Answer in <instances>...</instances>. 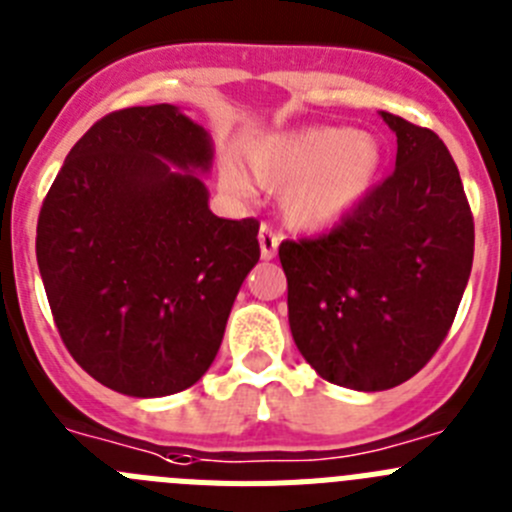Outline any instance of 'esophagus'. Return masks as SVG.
I'll return each mask as SVG.
<instances>
[{
    "instance_id": "obj_1",
    "label": "esophagus",
    "mask_w": 512,
    "mask_h": 512,
    "mask_svg": "<svg viewBox=\"0 0 512 512\" xmlns=\"http://www.w3.org/2000/svg\"><path fill=\"white\" fill-rule=\"evenodd\" d=\"M257 237H260L262 260H273L275 252H278V245H280V234H275L270 224H262L260 234H257Z\"/></svg>"
}]
</instances>
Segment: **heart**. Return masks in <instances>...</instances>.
<instances>
[{
    "label": "heart",
    "mask_w": 512,
    "mask_h": 512,
    "mask_svg": "<svg viewBox=\"0 0 512 512\" xmlns=\"http://www.w3.org/2000/svg\"><path fill=\"white\" fill-rule=\"evenodd\" d=\"M252 176L265 188H285L283 214L298 229H326L342 222L370 193L382 165L377 140L349 127H303L262 137L247 153ZM222 186L250 193L237 165H222Z\"/></svg>",
    "instance_id": "b5f03b06"
}]
</instances>
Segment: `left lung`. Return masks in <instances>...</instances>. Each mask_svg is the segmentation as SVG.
Segmentation results:
<instances>
[{"label": "left lung", "instance_id": "left-lung-1", "mask_svg": "<svg viewBox=\"0 0 512 512\" xmlns=\"http://www.w3.org/2000/svg\"><path fill=\"white\" fill-rule=\"evenodd\" d=\"M393 176L316 239H285L288 321L324 380L377 393L411 380L444 342L472 273L474 222L439 135L380 112Z\"/></svg>", "mask_w": 512, "mask_h": 512}]
</instances>
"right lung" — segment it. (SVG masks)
<instances>
[{
  "instance_id": "1",
  "label": "right lung",
  "mask_w": 512,
  "mask_h": 512,
  "mask_svg": "<svg viewBox=\"0 0 512 512\" xmlns=\"http://www.w3.org/2000/svg\"><path fill=\"white\" fill-rule=\"evenodd\" d=\"M211 135L173 104L91 127L38 219V267L63 344L101 385L163 398L199 382L260 260L257 219L211 214Z\"/></svg>"
}]
</instances>
